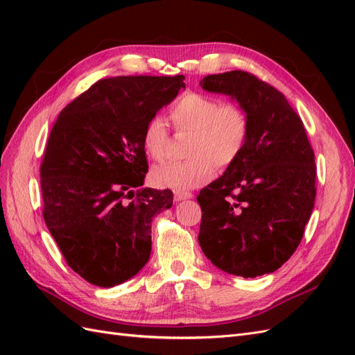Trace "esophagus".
<instances>
[{
  "label": "esophagus",
  "instance_id": "esophagus-1",
  "mask_svg": "<svg viewBox=\"0 0 355 355\" xmlns=\"http://www.w3.org/2000/svg\"><path fill=\"white\" fill-rule=\"evenodd\" d=\"M192 198L191 192H184V191H175V201H182V200H188Z\"/></svg>",
  "mask_w": 355,
  "mask_h": 355
}]
</instances>
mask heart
<instances>
[{"label":"heart","mask_w":355,"mask_h":355,"mask_svg":"<svg viewBox=\"0 0 355 355\" xmlns=\"http://www.w3.org/2000/svg\"><path fill=\"white\" fill-rule=\"evenodd\" d=\"M176 130L192 132L188 161H175L153 170L159 188L194 189L214 176V164L228 167L241 154L249 136V118L235 103H220L211 96L189 92L171 106ZM144 146L155 161L168 154V128L161 115H153L144 128Z\"/></svg>","instance_id":"b5f03b06"}]
</instances>
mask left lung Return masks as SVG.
<instances>
[{"instance_id": "left-lung-1", "label": "left lung", "mask_w": 355, "mask_h": 355, "mask_svg": "<svg viewBox=\"0 0 355 355\" xmlns=\"http://www.w3.org/2000/svg\"><path fill=\"white\" fill-rule=\"evenodd\" d=\"M249 118L240 157L200 191L198 243L219 270L244 278L277 271L304 237L315 201V158L284 94L244 71L207 75Z\"/></svg>"}]
</instances>
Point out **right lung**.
Returning <instances> with one entry per match:
<instances>
[{
  "label": "right lung",
  "mask_w": 355,
  "mask_h": 355,
  "mask_svg": "<svg viewBox=\"0 0 355 355\" xmlns=\"http://www.w3.org/2000/svg\"><path fill=\"white\" fill-rule=\"evenodd\" d=\"M184 75L94 83L63 110L41 164L46 225L85 282L114 287L151 256V223L173 204L170 189L142 188L146 121L185 89Z\"/></svg>",
  "instance_id": "right-lung-1"
}]
</instances>
